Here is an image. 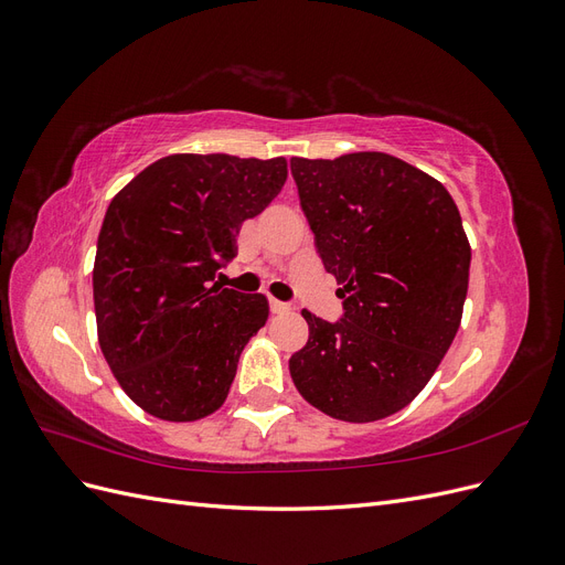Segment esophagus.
Returning <instances> with one entry per match:
<instances>
[{"label":"esophagus","instance_id":"34e87169","mask_svg":"<svg viewBox=\"0 0 565 565\" xmlns=\"http://www.w3.org/2000/svg\"><path fill=\"white\" fill-rule=\"evenodd\" d=\"M268 306H270V313H285L292 309L287 301H278V299H268Z\"/></svg>","mask_w":565,"mask_h":565}]
</instances>
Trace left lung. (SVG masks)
<instances>
[{
    "mask_svg": "<svg viewBox=\"0 0 565 565\" xmlns=\"http://www.w3.org/2000/svg\"><path fill=\"white\" fill-rule=\"evenodd\" d=\"M301 212L341 285L339 320L301 311L309 341L289 358L320 413L374 422L431 380L457 334L471 247L446 185L386 152L292 158Z\"/></svg>",
    "mask_w": 565,
    "mask_h": 565,
    "instance_id": "obj_1",
    "label": "left lung"
}]
</instances>
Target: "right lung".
I'll list each match as a JSON object with an SVG mask.
<instances>
[{
    "instance_id": "1",
    "label": "right lung",
    "mask_w": 565,
    "mask_h": 565,
    "mask_svg": "<svg viewBox=\"0 0 565 565\" xmlns=\"http://www.w3.org/2000/svg\"><path fill=\"white\" fill-rule=\"evenodd\" d=\"M285 179V158L167 156L113 198L94 262L98 344L152 417L195 422L224 405L268 301L209 282Z\"/></svg>"
}]
</instances>
